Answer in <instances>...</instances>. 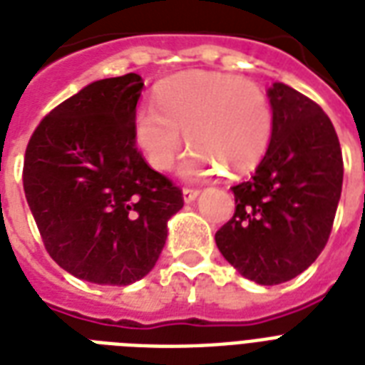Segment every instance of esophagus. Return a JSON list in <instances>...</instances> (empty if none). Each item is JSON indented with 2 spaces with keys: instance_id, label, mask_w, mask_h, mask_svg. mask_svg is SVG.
I'll list each match as a JSON object with an SVG mask.
<instances>
[{
  "instance_id": "obj_1",
  "label": "esophagus",
  "mask_w": 365,
  "mask_h": 365,
  "mask_svg": "<svg viewBox=\"0 0 365 365\" xmlns=\"http://www.w3.org/2000/svg\"><path fill=\"white\" fill-rule=\"evenodd\" d=\"M199 197V191L197 189H183V202H193L195 199Z\"/></svg>"
}]
</instances>
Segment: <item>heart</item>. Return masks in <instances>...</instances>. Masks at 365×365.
I'll list each match as a JSON object with an SVG mask.
<instances>
[{
  "label": "heart",
  "mask_w": 365,
  "mask_h": 365,
  "mask_svg": "<svg viewBox=\"0 0 365 365\" xmlns=\"http://www.w3.org/2000/svg\"><path fill=\"white\" fill-rule=\"evenodd\" d=\"M155 98L157 106L138 108L132 125L138 148L155 170L172 168L185 143L183 131L195 148L182 165L185 178L208 176L210 160L231 174H244L269 148L271 106L250 79L189 70L160 83Z\"/></svg>",
  "instance_id": "obj_1"
}]
</instances>
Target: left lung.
I'll list each match as a JSON object with an SVG mask.
<instances>
[{"mask_svg": "<svg viewBox=\"0 0 365 365\" xmlns=\"http://www.w3.org/2000/svg\"><path fill=\"white\" fill-rule=\"evenodd\" d=\"M271 142L248 182L231 187L235 216L216 233L222 255L261 286L314 263L331 233L343 187L339 138L322 108L284 83L267 91Z\"/></svg>", "mask_w": 365, "mask_h": 365, "instance_id": "8db88e82", "label": "left lung"}]
</instances>
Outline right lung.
I'll return each instance as SVG.
<instances>
[{
  "instance_id": "right-lung-1",
  "label": "right lung",
  "mask_w": 365,
  "mask_h": 365,
  "mask_svg": "<svg viewBox=\"0 0 365 365\" xmlns=\"http://www.w3.org/2000/svg\"><path fill=\"white\" fill-rule=\"evenodd\" d=\"M138 73L100 79L48 113L26 148L24 193L48 255L93 284L128 286L155 267L182 191L143 160Z\"/></svg>"
}]
</instances>
